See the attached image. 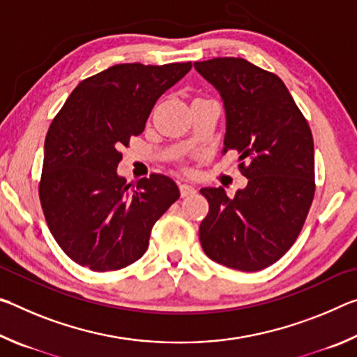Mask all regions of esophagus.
Listing matches in <instances>:
<instances>
[{
    "label": "esophagus",
    "instance_id": "34e87169",
    "mask_svg": "<svg viewBox=\"0 0 357 357\" xmlns=\"http://www.w3.org/2000/svg\"><path fill=\"white\" fill-rule=\"evenodd\" d=\"M179 192H181V197L185 198V197L193 195V193H195L197 190H195V187L190 185V184H181L179 185Z\"/></svg>",
    "mask_w": 357,
    "mask_h": 357
}]
</instances>
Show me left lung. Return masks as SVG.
Returning a JSON list of instances; mask_svg holds the SVG:
<instances>
[{
  "mask_svg": "<svg viewBox=\"0 0 357 357\" xmlns=\"http://www.w3.org/2000/svg\"><path fill=\"white\" fill-rule=\"evenodd\" d=\"M193 66L222 96L223 153L236 151L249 179L234 198L223 187L200 190L209 203L200 243L213 261L255 273L285 255L304 227L315 195L312 130L273 72L228 56Z\"/></svg>",
  "mask_w": 357,
  "mask_h": 357,
  "instance_id": "obj_1",
  "label": "left lung"
}]
</instances>
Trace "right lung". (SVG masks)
Wrapping results in <instances>:
<instances>
[{
  "label": "right lung",
  "mask_w": 357,
  "mask_h": 357,
  "mask_svg": "<svg viewBox=\"0 0 357 357\" xmlns=\"http://www.w3.org/2000/svg\"><path fill=\"white\" fill-rule=\"evenodd\" d=\"M192 63L116 64L77 84L52 121L39 198L53 238L72 261L96 273L135 263L151 229L179 198L176 183L151 174L126 183L119 149L140 135L157 99Z\"/></svg>",
  "instance_id": "obj_1"
}]
</instances>
